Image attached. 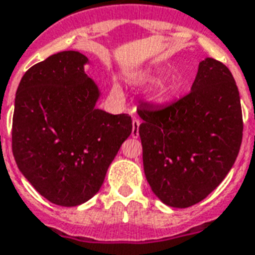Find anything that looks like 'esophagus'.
<instances>
[{
    "instance_id": "34e87169",
    "label": "esophagus",
    "mask_w": 255,
    "mask_h": 255,
    "mask_svg": "<svg viewBox=\"0 0 255 255\" xmlns=\"http://www.w3.org/2000/svg\"><path fill=\"white\" fill-rule=\"evenodd\" d=\"M139 125H140V121H139L138 119L132 120V130H131L132 138H138L139 136Z\"/></svg>"
}]
</instances>
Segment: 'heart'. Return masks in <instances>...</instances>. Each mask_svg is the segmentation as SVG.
<instances>
[{
    "mask_svg": "<svg viewBox=\"0 0 255 255\" xmlns=\"http://www.w3.org/2000/svg\"><path fill=\"white\" fill-rule=\"evenodd\" d=\"M156 80V77L153 76H144L143 77V81L152 82ZM174 90H175V84L173 81H164L157 85V88L154 89L153 91L149 95V101L152 103H164L165 101H167L169 98L173 95ZM113 91L115 93H119V88L117 86H113Z\"/></svg>",
    "mask_w": 255,
    "mask_h": 255,
    "instance_id": "b5f03b06",
    "label": "heart"
}]
</instances>
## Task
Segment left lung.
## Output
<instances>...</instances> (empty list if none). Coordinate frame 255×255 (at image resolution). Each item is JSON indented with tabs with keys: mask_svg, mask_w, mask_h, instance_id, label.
I'll use <instances>...</instances> for the list:
<instances>
[{
	"mask_svg": "<svg viewBox=\"0 0 255 255\" xmlns=\"http://www.w3.org/2000/svg\"><path fill=\"white\" fill-rule=\"evenodd\" d=\"M143 166L165 205L192 206L231 170L243 140L240 94L230 69L200 62L191 93L164 108H138Z\"/></svg>",
	"mask_w": 255,
	"mask_h": 255,
	"instance_id": "left-lung-1",
	"label": "left lung"
}]
</instances>
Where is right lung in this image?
I'll return each mask as SVG.
<instances>
[{"label": "right lung", "mask_w": 255, "mask_h": 255, "mask_svg": "<svg viewBox=\"0 0 255 255\" xmlns=\"http://www.w3.org/2000/svg\"><path fill=\"white\" fill-rule=\"evenodd\" d=\"M89 59L62 51L30 67L15 95L12 153L24 178L55 205L90 200L132 130L129 115L97 108Z\"/></svg>", "instance_id": "add662e5"}]
</instances>
